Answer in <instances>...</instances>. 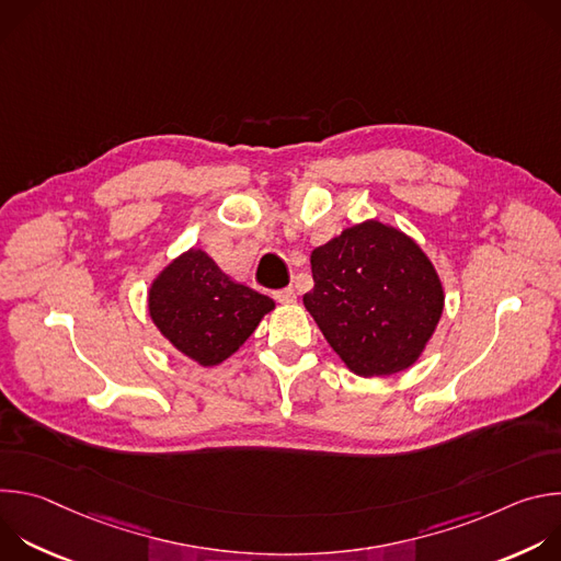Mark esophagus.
Returning <instances> with one entry per match:
<instances>
[{
  "label": "esophagus",
  "mask_w": 561,
  "mask_h": 561,
  "mask_svg": "<svg viewBox=\"0 0 561 561\" xmlns=\"http://www.w3.org/2000/svg\"><path fill=\"white\" fill-rule=\"evenodd\" d=\"M273 295H275V299H277L279 304H293V301L297 299V293H295V288H293V286L279 288V290H275Z\"/></svg>",
  "instance_id": "obj_1"
}]
</instances>
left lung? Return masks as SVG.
Masks as SVG:
<instances>
[{
    "label": "left lung",
    "mask_w": 561,
    "mask_h": 561,
    "mask_svg": "<svg viewBox=\"0 0 561 561\" xmlns=\"http://www.w3.org/2000/svg\"><path fill=\"white\" fill-rule=\"evenodd\" d=\"M304 306L319 331L362 377L417 362L444 310L442 282L422 249L379 221L346 228L310 255Z\"/></svg>",
    "instance_id": "8db88e82"
}]
</instances>
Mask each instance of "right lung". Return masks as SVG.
<instances>
[{
    "label": "right lung",
    "instance_id": "obj_1",
    "mask_svg": "<svg viewBox=\"0 0 561 561\" xmlns=\"http://www.w3.org/2000/svg\"><path fill=\"white\" fill-rule=\"evenodd\" d=\"M273 308L271 297L232 282L204 251L195 249L169 264L148 293L154 327L202 366L230 357Z\"/></svg>",
    "mask_w": 561,
    "mask_h": 561
}]
</instances>
